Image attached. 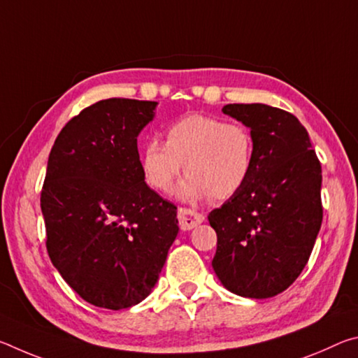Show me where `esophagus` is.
I'll use <instances>...</instances> for the list:
<instances>
[{
    "instance_id": "34e87169",
    "label": "esophagus",
    "mask_w": 358,
    "mask_h": 358,
    "mask_svg": "<svg viewBox=\"0 0 358 358\" xmlns=\"http://www.w3.org/2000/svg\"><path fill=\"white\" fill-rule=\"evenodd\" d=\"M178 221H180L181 229L191 230L194 227H197L201 222H203V215L197 213V211L189 210V208H180L178 210Z\"/></svg>"
}]
</instances>
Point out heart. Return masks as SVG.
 I'll use <instances>...</instances> for the list:
<instances>
[{"label": "heart", "mask_w": 358, "mask_h": 358, "mask_svg": "<svg viewBox=\"0 0 358 358\" xmlns=\"http://www.w3.org/2000/svg\"><path fill=\"white\" fill-rule=\"evenodd\" d=\"M256 143L252 132L237 121L194 113L166 129V143L148 141L141 151V171L150 187L169 192L183 171L178 187L185 201L227 199L250 180Z\"/></svg>", "instance_id": "b5f03b06"}]
</instances>
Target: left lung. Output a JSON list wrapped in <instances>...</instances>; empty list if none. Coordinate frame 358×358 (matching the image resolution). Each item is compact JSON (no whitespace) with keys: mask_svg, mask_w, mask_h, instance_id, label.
<instances>
[{"mask_svg":"<svg viewBox=\"0 0 358 358\" xmlns=\"http://www.w3.org/2000/svg\"><path fill=\"white\" fill-rule=\"evenodd\" d=\"M222 112L251 129L256 156L246 185L208 215L217 235L211 265L230 292L268 299L311 256L322 224V171L292 113L266 104H227Z\"/></svg>","mask_w":358,"mask_h":358,"instance_id":"8db88e82","label":"left lung"}]
</instances>
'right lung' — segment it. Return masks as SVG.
<instances>
[{"instance_id": "obj_1", "label": "right lung", "mask_w": 358, "mask_h": 358, "mask_svg": "<svg viewBox=\"0 0 358 358\" xmlns=\"http://www.w3.org/2000/svg\"><path fill=\"white\" fill-rule=\"evenodd\" d=\"M157 102H96L59 132L41 192L47 251L85 301L124 310L150 295L178 234L177 207L150 189L137 137Z\"/></svg>"}]
</instances>
